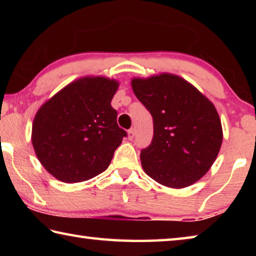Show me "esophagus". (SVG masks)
Returning a JSON list of instances; mask_svg holds the SVG:
<instances>
[{
	"instance_id": "34e87169",
	"label": "esophagus",
	"mask_w": 256,
	"mask_h": 256,
	"mask_svg": "<svg viewBox=\"0 0 256 256\" xmlns=\"http://www.w3.org/2000/svg\"><path fill=\"white\" fill-rule=\"evenodd\" d=\"M134 136H136V131H134V128H131V130H130V131L128 132V140H133Z\"/></svg>"
}]
</instances>
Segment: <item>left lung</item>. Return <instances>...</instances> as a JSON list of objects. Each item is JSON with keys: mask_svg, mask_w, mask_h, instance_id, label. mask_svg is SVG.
<instances>
[{"mask_svg": "<svg viewBox=\"0 0 256 256\" xmlns=\"http://www.w3.org/2000/svg\"><path fill=\"white\" fill-rule=\"evenodd\" d=\"M131 84L154 120L152 142L140 156L144 172L167 188L194 184L222 148V126L214 105L172 73L133 78Z\"/></svg>", "mask_w": 256, "mask_h": 256, "instance_id": "left-lung-1", "label": "left lung"}]
</instances>
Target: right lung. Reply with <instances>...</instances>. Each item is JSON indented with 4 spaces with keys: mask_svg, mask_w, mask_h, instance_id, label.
<instances>
[{
    "mask_svg": "<svg viewBox=\"0 0 256 256\" xmlns=\"http://www.w3.org/2000/svg\"><path fill=\"white\" fill-rule=\"evenodd\" d=\"M118 81L84 76L45 102L32 122L38 160L64 183L88 180L107 170L126 132L118 125L110 102Z\"/></svg>",
    "mask_w": 256,
    "mask_h": 256,
    "instance_id": "obj_1",
    "label": "right lung"
}]
</instances>
